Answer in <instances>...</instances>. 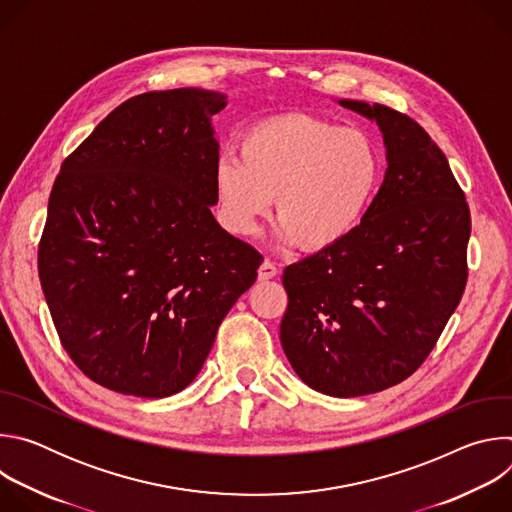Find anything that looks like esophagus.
Returning <instances> with one entry per match:
<instances>
[{
    "instance_id": "esophagus-1",
    "label": "esophagus",
    "mask_w": 512,
    "mask_h": 512,
    "mask_svg": "<svg viewBox=\"0 0 512 512\" xmlns=\"http://www.w3.org/2000/svg\"><path fill=\"white\" fill-rule=\"evenodd\" d=\"M257 273H259V281H267V279H273L279 275V267L271 259H265Z\"/></svg>"
}]
</instances>
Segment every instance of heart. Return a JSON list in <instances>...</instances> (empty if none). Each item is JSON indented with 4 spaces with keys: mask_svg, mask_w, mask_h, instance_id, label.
<instances>
[{
    "mask_svg": "<svg viewBox=\"0 0 512 512\" xmlns=\"http://www.w3.org/2000/svg\"><path fill=\"white\" fill-rule=\"evenodd\" d=\"M381 176L373 139L306 113L253 125L239 156L216 166V198L231 231L245 235L273 204L281 235L300 249L322 251L344 241L367 214Z\"/></svg>",
    "mask_w": 512,
    "mask_h": 512,
    "instance_id": "heart-1",
    "label": "heart"
}]
</instances>
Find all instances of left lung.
Instances as JSON below:
<instances>
[{"label": "left lung", "instance_id": "1", "mask_svg": "<svg viewBox=\"0 0 512 512\" xmlns=\"http://www.w3.org/2000/svg\"><path fill=\"white\" fill-rule=\"evenodd\" d=\"M340 105L377 121L389 168L354 233L285 267L279 338L308 387L360 397L411 377L458 308L470 208L417 121L379 103Z\"/></svg>", "mask_w": 512, "mask_h": 512}]
</instances>
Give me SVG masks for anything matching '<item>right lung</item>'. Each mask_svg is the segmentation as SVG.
<instances>
[{
	"label": "right lung",
	"mask_w": 512,
	"mask_h": 512,
	"mask_svg": "<svg viewBox=\"0 0 512 512\" xmlns=\"http://www.w3.org/2000/svg\"><path fill=\"white\" fill-rule=\"evenodd\" d=\"M227 97L150 91L113 109L60 166L38 273L72 362L115 393L186 389L261 253L214 221Z\"/></svg>",
	"instance_id": "1"
}]
</instances>
